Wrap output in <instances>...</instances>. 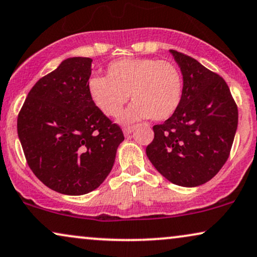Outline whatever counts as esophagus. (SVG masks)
Returning <instances> with one entry per match:
<instances>
[{
    "mask_svg": "<svg viewBox=\"0 0 257 257\" xmlns=\"http://www.w3.org/2000/svg\"><path fill=\"white\" fill-rule=\"evenodd\" d=\"M133 130H135V127H133V126H128V127H125L124 130H122V131H124V135L127 137V136H130L133 132Z\"/></svg>",
    "mask_w": 257,
    "mask_h": 257,
    "instance_id": "obj_1",
    "label": "esophagus"
}]
</instances>
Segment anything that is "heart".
<instances>
[{"label": "heart", "mask_w": 257, "mask_h": 257, "mask_svg": "<svg viewBox=\"0 0 257 257\" xmlns=\"http://www.w3.org/2000/svg\"><path fill=\"white\" fill-rule=\"evenodd\" d=\"M88 93L108 116L118 115L131 94L135 104L121 114L124 124L144 118L163 121L181 104L183 79L179 69L169 61L121 59L109 63L107 76L89 78Z\"/></svg>", "instance_id": "heart-1"}]
</instances>
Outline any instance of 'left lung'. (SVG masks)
I'll use <instances>...</instances> for the list:
<instances>
[{
  "label": "left lung",
  "mask_w": 257,
  "mask_h": 257,
  "mask_svg": "<svg viewBox=\"0 0 257 257\" xmlns=\"http://www.w3.org/2000/svg\"><path fill=\"white\" fill-rule=\"evenodd\" d=\"M170 53L183 75L182 100L168 120L153 126L146 155L168 181L192 188L210 181L225 164L238 111L223 78L191 56Z\"/></svg>",
  "instance_id": "1"
}]
</instances>
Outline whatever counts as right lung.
<instances>
[{
    "mask_svg": "<svg viewBox=\"0 0 257 257\" xmlns=\"http://www.w3.org/2000/svg\"><path fill=\"white\" fill-rule=\"evenodd\" d=\"M92 59L69 58L39 80L18 116L27 163L49 189L79 196L95 190L114 164L121 128L88 93Z\"/></svg>",
    "mask_w": 257,
    "mask_h": 257,
    "instance_id": "add662e5",
    "label": "right lung"
}]
</instances>
